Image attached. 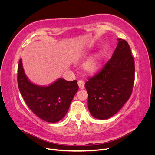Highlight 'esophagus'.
Listing matches in <instances>:
<instances>
[{"label": "esophagus", "mask_w": 155, "mask_h": 155, "mask_svg": "<svg viewBox=\"0 0 155 155\" xmlns=\"http://www.w3.org/2000/svg\"><path fill=\"white\" fill-rule=\"evenodd\" d=\"M78 84L79 85V87L80 89H83L84 87H85V83L83 80H79L78 81Z\"/></svg>", "instance_id": "1"}]
</instances>
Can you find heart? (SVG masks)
<instances>
[{"mask_svg": "<svg viewBox=\"0 0 155 155\" xmlns=\"http://www.w3.org/2000/svg\"><path fill=\"white\" fill-rule=\"evenodd\" d=\"M101 54L98 53L93 55L84 64L83 69L88 74H94L98 70L100 65Z\"/></svg>", "mask_w": 155, "mask_h": 155, "instance_id": "obj_1", "label": "heart"}]
</instances>
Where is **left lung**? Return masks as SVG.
Masks as SVG:
<instances>
[{
  "instance_id": "left-lung-1",
  "label": "left lung",
  "mask_w": 155,
  "mask_h": 155,
  "mask_svg": "<svg viewBox=\"0 0 155 155\" xmlns=\"http://www.w3.org/2000/svg\"><path fill=\"white\" fill-rule=\"evenodd\" d=\"M117 40L118 43L112 58L85 85L88 110L97 119L106 120L117 113L133 92L134 60L127 42Z\"/></svg>"
}]
</instances>
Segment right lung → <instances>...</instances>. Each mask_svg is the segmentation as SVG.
Masks as SVG:
<instances>
[{"label": "right lung", "mask_w": 155, "mask_h": 155, "mask_svg": "<svg viewBox=\"0 0 155 155\" xmlns=\"http://www.w3.org/2000/svg\"><path fill=\"white\" fill-rule=\"evenodd\" d=\"M18 87L26 105L44 121L58 122L66 115L79 87L77 81L60 78L48 87L31 83L26 76L20 59L18 66Z\"/></svg>", "instance_id": "add662e5"}]
</instances>
